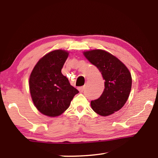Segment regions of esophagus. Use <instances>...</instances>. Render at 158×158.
I'll return each mask as SVG.
<instances>
[{"instance_id": "obj_1", "label": "esophagus", "mask_w": 158, "mask_h": 158, "mask_svg": "<svg viewBox=\"0 0 158 158\" xmlns=\"http://www.w3.org/2000/svg\"><path fill=\"white\" fill-rule=\"evenodd\" d=\"M84 86H81V87L78 88V90H79V92H81V93L84 91Z\"/></svg>"}]
</instances>
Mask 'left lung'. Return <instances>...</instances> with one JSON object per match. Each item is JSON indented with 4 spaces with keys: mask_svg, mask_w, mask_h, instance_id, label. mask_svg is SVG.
Here are the masks:
<instances>
[{
    "mask_svg": "<svg viewBox=\"0 0 158 158\" xmlns=\"http://www.w3.org/2000/svg\"><path fill=\"white\" fill-rule=\"evenodd\" d=\"M85 58L97 67L105 79V89L90 106L95 113L107 116L121 109L126 103L132 88L129 69L118 58L102 49L83 52Z\"/></svg>",
    "mask_w": 158,
    "mask_h": 158,
    "instance_id": "8db88e82",
    "label": "left lung"
}]
</instances>
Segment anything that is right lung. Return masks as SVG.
<instances>
[{
    "instance_id": "1",
    "label": "right lung",
    "mask_w": 158,
    "mask_h": 158,
    "mask_svg": "<svg viewBox=\"0 0 158 158\" xmlns=\"http://www.w3.org/2000/svg\"><path fill=\"white\" fill-rule=\"evenodd\" d=\"M68 55V51L63 49L50 52L38 60L31 73L29 89L32 100L45 116H60L79 93L61 73Z\"/></svg>"
}]
</instances>
